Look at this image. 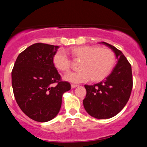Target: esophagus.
Here are the masks:
<instances>
[{"label": "esophagus", "instance_id": "obj_1", "mask_svg": "<svg viewBox=\"0 0 147 147\" xmlns=\"http://www.w3.org/2000/svg\"><path fill=\"white\" fill-rule=\"evenodd\" d=\"M78 86V85H77V84H71V88H76V87Z\"/></svg>", "mask_w": 147, "mask_h": 147}]
</instances>
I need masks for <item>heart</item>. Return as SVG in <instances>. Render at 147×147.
<instances>
[{
	"mask_svg": "<svg viewBox=\"0 0 147 147\" xmlns=\"http://www.w3.org/2000/svg\"><path fill=\"white\" fill-rule=\"evenodd\" d=\"M75 60H83L81 71L71 72L65 76L71 83L88 82L91 79L98 81L104 79L111 72L115 63V56L111 49L98 46H81L71 49ZM55 67L63 72L69 71L72 61L64 51L59 50L53 57Z\"/></svg>",
	"mask_w": 147,
	"mask_h": 147,
	"instance_id": "b5f03b06",
	"label": "heart"
}]
</instances>
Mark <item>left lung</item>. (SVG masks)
I'll return each instance as SVG.
<instances>
[{
    "label": "left lung",
    "instance_id": "obj_1",
    "mask_svg": "<svg viewBox=\"0 0 147 147\" xmlns=\"http://www.w3.org/2000/svg\"><path fill=\"white\" fill-rule=\"evenodd\" d=\"M115 53L118 62L111 74L101 82L85 85L86 96L84 109L91 117L98 119H109L118 114L128 102L133 86L131 66L122 52L106 42Z\"/></svg>",
    "mask_w": 147,
    "mask_h": 147
}]
</instances>
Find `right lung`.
<instances>
[{
  "label": "right lung",
  "instance_id": "add662e5",
  "mask_svg": "<svg viewBox=\"0 0 147 147\" xmlns=\"http://www.w3.org/2000/svg\"><path fill=\"white\" fill-rule=\"evenodd\" d=\"M58 49L42 43L31 45L18 55L11 72L17 104L26 116L38 122L56 117L63 93L71 89V84L61 81L53 63Z\"/></svg>",
  "mask_w": 147,
  "mask_h": 147
}]
</instances>
